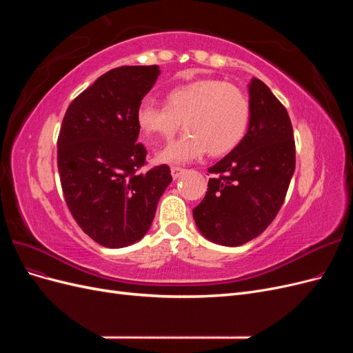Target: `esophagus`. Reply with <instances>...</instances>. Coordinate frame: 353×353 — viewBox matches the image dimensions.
<instances>
[{
    "label": "esophagus",
    "mask_w": 353,
    "mask_h": 353,
    "mask_svg": "<svg viewBox=\"0 0 353 353\" xmlns=\"http://www.w3.org/2000/svg\"><path fill=\"white\" fill-rule=\"evenodd\" d=\"M183 172H184L183 168H178V166H172V168H170V174H172L174 178H178Z\"/></svg>",
    "instance_id": "obj_1"
}]
</instances>
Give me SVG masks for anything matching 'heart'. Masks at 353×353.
<instances>
[{"instance_id": "obj_1", "label": "heart", "mask_w": 353, "mask_h": 353, "mask_svg": "<svg viewBox=\"0 0 353 353\" xmlns=\"http://www.w3.org/2000/svg\"><path fill=\"white\" fill-rule=\"evenodd\" d=\"M250 103L237 85L221 79H200L170 90L165 108L143 101L137 123L152 143L168 141L183 123L185 135L159 153L160 162L184 163L206 153L228 154L245 135Z\"/></svg>"}]
</instances>
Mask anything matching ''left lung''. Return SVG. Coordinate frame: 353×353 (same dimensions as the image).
Masks as SVG:
<instances>
[{"label": "left lung", "mask_w": 353, "mask_h": 353, "mask_svg": "<svg viewBox=\"0 0 353 353\" xmlns=\"http://www.w3.org/2000/svg\"><path fill=\"white\" fill-rule=\"evenodd\" d=\"M250 122L241 143L208 169L206 196L193 209L213 243L241 245L270 227L283 206L296 166L293 126L283 103L261 79L250 87Z\"/></svg>", "instance_id": "8db88e82"}]
</instances>
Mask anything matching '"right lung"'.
<instances>
[{"label": "right lung", "instance_id": "1", "mask_svg": "<svg viewBox=\"0 0 353 353\" xmlns=\"http://www.w3.org/2000/svg\"><path fill=\"white\" fill-rule=\"evenodd\" d=\"M159 73L157 65L105 72L63 117L57 138L63 196L82 231L104 248L143 239L172 181L168 165L140 172L147 150L137 141V110Z\"/></svg>", "mask_w": 353, "mask_h": 353}]
</instances>
